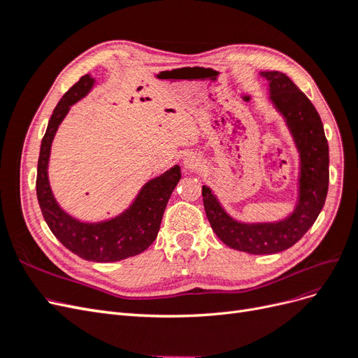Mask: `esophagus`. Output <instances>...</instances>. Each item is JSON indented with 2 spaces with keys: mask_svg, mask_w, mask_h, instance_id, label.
I'll return each instance as SVG.
<instances>
[{
  "mask_svg": "<svg viewBox=\"0 0 358 358\" xmlns=\"http://www.w3.org/2000/svg\"><path fill=\"white\" fill-rule=\"evenodd\" d=\"M183 167L185 170H197L201 167V158L196 154H189L183 158Z\"/></svg>",
  "mask_w": 358,
  "mask_h": 358,
  "instance_id": "34e87169",
  "label": "esophagus"
}]
</instances>
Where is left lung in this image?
Segmentation results:
<instances>
[{
	"mask_svg": "<svg viewBox=\"0 0 358 358\" xmlns=\"http://www.w3.org/2000/svg\"><path fill=\"white\" fill-rule=\"evenodd\" d=\"M267 80L268 100L284 117L299 154L297 201L285 218L272 222H246L233 218L208 185L203 204L212 230L237 251L276 254L297 243L317 221L329 189V143L321 117L308 96L287 74L262 71Z\"/></svg>",
	"mask_w": 358,
	"mask_h": 358,
	"instance_id": "1",
	"label": "left lung"
}]
</instances>
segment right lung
Returning a JSON list of instances; mask_svg holds the SVG:
<instances>
[{"instance_id": "right-lung-1", "label": "right lung", "mask_w": 358, "mask_h": 358, "mask_svg": "<svg viewBox=\"0 0 358 358\" xmlns=\"http://www.w3.org/2000/svg\"><path fill=\"white\" fill-rule=\"evenodd\" d=\"M95 82L91 74L82 76L57 104L41 140L36 188L43 218L53 236L69 251L88 262L113 263L143 252L154 243L169 199L180 180V167L176 164L149 179L133 203L113 218L96 222L80 221L64 210L53 196L49 182L52 142L70 107L85 99Z\"/></svg>"}]
</instances>
